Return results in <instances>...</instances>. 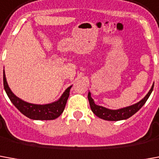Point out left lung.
<instances>
[{"label":"left lung","instance_id":"obj_1","mask_svg":"<svg viewBox=\"0 0 159 159\" xmlns=\"http://www.w3.org/2000/svg\"><path fill=\"white\" fill-rule=\"evenodd\" d=\"M153 86H154V83L152 84L149 92L147 93V95H145V97L142 99L141 101H139V102L135 103L134 105H131L129 107H126L120 108V109H115V110L108 109V108L104 107L102 106L96 105L94 102V100L91 97L90 92H89V94H88V99L89 102L91 110L96 116H98L99 118L105 120H111V121L122 120H126V119L130 118L131 116H133L135 113H137L138 111L144 106V104L146 102L147 99L149 98L150 95L152 92Z\"/></svg>","mask_w":159,"mask_h":159}]
</instances>
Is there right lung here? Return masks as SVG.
Returning a JSON list of instances; mask_svg holds the SVG:
<instances>
[{
	"label": "right lung",
	"instance_id": "1",
	"mask_svg": "<svg viewBox=\"0 0 159 159\" xmlns=\"http://www.w3.org/2000/svg\"><path fill=\"white\" fill-rule=\"evenodd\" d=\"M3 85L7 95L10 101L17 107V109L25 116L32 120H50L59 117L64 112V107L67 102V100L70 95V90L72 86H70L63 93L61 97L54 102L39 105L26 102L20 98L17 97L10 89L8 84L7 83L6 75L3 71Z\"/></svg>",
	"mask_w": 159,
	"mask_h": 159
}]
</instances>
